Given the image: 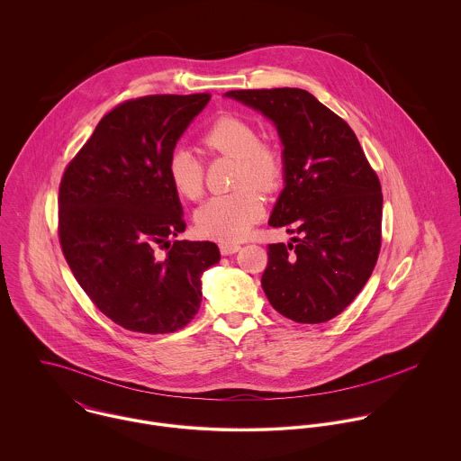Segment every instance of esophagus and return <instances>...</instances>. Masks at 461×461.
I'll return each mask as SVG.
<instances>
[{"mask_svg":"<svg viewBox=\"0 0 461 461\" xmlns=\"http://www.w3.org/2000/svg\"><path fill=\"white\" fill-rule=\"evenodd\" d=\"M240 250V245L238 243H220V252L221 256H232Z\"/></svg>","mask_w":461,"mask_h":461,"instance_id":"esophagus-1","label":"esophagus"}]
</instances>
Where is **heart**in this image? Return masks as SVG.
<instances>
[{
  "label": "heart",
  "instance_id": "heart-1",
  "mask_svg": "<svg viewBox=\"0 0 461 461\" xmlns=\"http://www.w3.org/2000/svg\"><path fill=\"white\" fill-rule=\"evenodd\" d=\"M200 141L209 154L236 158L232 185L240 188L209 198L198 207V234L223 243L243 240L264 212L263 195L255 187L258 185L263 192L276 188L282 177V156L275 145L259 140L249 121L236 115L218 117L203 131ZM167 176L179 197L190 202L202 197L203 163L192 149L177 147L170 152Z\"/></svg>",
  "mask_w": 461,
  "mask_h": 461
}]
</instances>
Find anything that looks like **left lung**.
<instances>
[{
    "mask_svg": "<svg viewBox=\"0 0 461 461\" xmlns=\"http://www.w3.org/2000/svg\"><path fill=\"white\" fill-rule=\"evenodd\" d=\"M267 117L282 140L285 186L269 225L300 234L267 247L264 293L296 323L339 316L369 280L382 247L384 195L353 130L302 88L225 94Z\"/></svg>",
    "mask_w": 461,
    "mask_h": 461,
    "instance_id": "obj_1",
    "label": "left lung"
}]
</instances>
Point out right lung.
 Instances as JSON below:
<instances>
[{
	"label": "right lung",
	"mask_w": 461,
	"mask_h": 461,
	"mask_svg": "<svg viewBox=\"0 0 461 461\" xmlns=\"http://www.w3.org/2000/svg\"><path fill=\"white\" fill-rule=\"evenodd\" d=\"M209 99H130L101 119L67 165L59 192L62 252L94 305L122 329H185L200 307L202 273L220 261L211 241L170 243L186 223L167 161Z\"/></svg>",
	"instance_id": "obj_1"
}]
</instances>
